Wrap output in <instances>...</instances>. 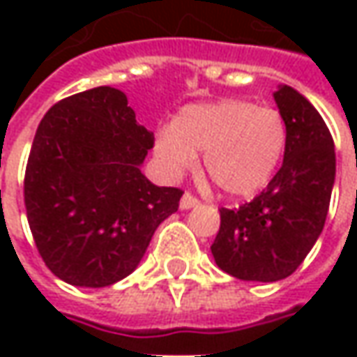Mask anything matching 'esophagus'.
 Returning a JSON list of instances; mask_svg holds the SVG:
<instances>
[{"label": "esophagus", "instance_id": "1", "mask_svg": "<svg viewBox=\"0 0 357 357\" xmlns=\"http://www.w3.org/2000/svg\"><path fill=\"white\" fill-rule=\"evenodd\" d=\"M197 204H200V200L197 199L192 192H185V195H183V199H181V208H183V211L192 208V206H197Z\"/></svg>", "mask_w": 357, "mask_h": 357}]
</instances>
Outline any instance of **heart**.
Instances as JSON below:
<instances>
[{"instance_id":"b5f03b06","label":"heart","mask_w":357,"mask_h":357,"mask_svg":"<svg viewBox=\"0 0 357 357\" xmlns=\"http://www.w3.org/2000/svg\"><path fill=\"white\" fill-rule=\"evenodd\" d=\"M288 143L280 111L244 99L186 105L172 125L155 135V155L171 174L197 162L204 151V171L230 197H248L270 183Z\"/></svg>"}]
</instances>
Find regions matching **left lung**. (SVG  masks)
<instances>
[{"label": "left lung", "mask_w": 357, "mask_h": 357, "mask_svg": "<svg viewBox=\"0 0 357 357\" xmlns=\"http://www.w3.org/2000/svg\"><path fill=\"white\" fill-rule=\"evenodd\" d=\"M288 127L280 171L250 202L220 208L214 260L220 270L252 282L294 274L322 232L336 176L334 139L320 113L288 85L274 93Z\"/></svg>", "instance_id": "obj_1"}]
</instances>
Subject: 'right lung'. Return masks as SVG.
I'll return each mask as SVG.
<instances>
[{
    "label": "right lung",
    "mask_w": 357,
    "mask_h": 357,
    "mask_svg": "<svg viewBox=\"0 0 357 357\" xmlns=\"http://www.w3.org/2000/svg\"><path fill=\"white\" fill-rule=\"evenodd\" d=\"M153 144L127 95L113 87L65 97L41 119L23 200L37 252L57 278L87 288L123 280L176 213L183 190L141 172Z\"/></svg>",
    "instance_id": "1"
}]
</instances>
